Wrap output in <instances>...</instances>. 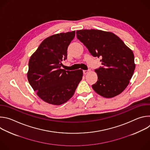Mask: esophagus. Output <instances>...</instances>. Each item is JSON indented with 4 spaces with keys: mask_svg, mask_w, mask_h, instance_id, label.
Here are the masks:
<instances>
[{
    "mask_svg": "<svg viewBox=\"0 0 150 150\" xmlns=\"http://www.w3.org/2000/svg\"><path fill=\"white\" fill-rule=\"evenodd\" d=\"M89 70H83V74L85 75V74H88V72H89Z\"/></svg>",
    "mask_w": 150,
    "mask_h": 150,
    "instance_id": "esophagus-1",
    "label": "esophagus"
}]
</instances>
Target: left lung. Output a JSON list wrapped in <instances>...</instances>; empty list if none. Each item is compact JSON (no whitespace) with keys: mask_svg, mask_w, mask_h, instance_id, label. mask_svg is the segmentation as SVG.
<instances>
[{"mask_svg":"<svg viewBox=\"0 0 150 150\" xmlns=\"http://www.w3.org/2000/svg\"><path fill=\"white\" fill-rule=\"evenodd\" d=\"M77 38L94 57H99L103 67L96 69L98 80L93 90L105 98L122 93L129 83L135 63L134 54L123 41L112 32L100 30H81Z\"/></svg>","mask_w":150,"mask_h":150,"instance_id":"8db88e82","label":"left lung"}]
</instances>
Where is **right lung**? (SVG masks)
<instances>
[{
	"label": "right lung",
	"instance_id": "1",
	"mask_svg": "<svg viewBox=\"0 0 150 150\" xmlns=\"http://www.w3.org/2000/svg\"><path fill=\"white\" fill-rule=\"evenodd\" d=\"M75 35L74 31L46 38L30 59L28 82L37 96L49 104L60 105L68 101L82 78L81 69L66 71L60 68Z\"/></svg>",
	"mask_w": 150,
	"mask_h": 150
}]
</instances>
